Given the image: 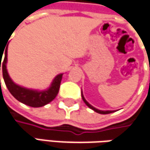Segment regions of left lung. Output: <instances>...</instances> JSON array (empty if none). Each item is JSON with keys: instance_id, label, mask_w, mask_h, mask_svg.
I'll list each match as a JSON object with an SVG mask.
<instances>
[{"instance_id": "1", "label": "left lung", "mask_w": 150, "mask_h": 150, "mask_svg": "<svg viewBox=\"0 0 150 150\" xmlns=\"http://www.w3.org/2000/svg\"><path fill=\"white\" fill-rule=\"evenodd\" d=\"M81 97H82V99H83V100L85 103V105L88 106L89 108H91V110H93L94 111H96V113H99V114H101V115H106V114H110V113H113V112H115V110H98V109H96L95 107H93V106L90 105L86 100L85 99V97L83 96V93H82V91H81Z\"/></svg>"}]
</instances>
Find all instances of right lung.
I'll use <instances>...</instances> for the list:
<instances>
[{
    "mask_svg": "<svg viewBox=\"0 0 150 150\" xmlns=\"http://www.w3.org/2000/svg\"><path fill=\"white\" fill-rule=\"evenodd\" d=\"M7 47L6 48L5 51V57L4 60L1 63V58L3 54H0V70L1 65L2 69L3 79L5 81V84L6 85L7 89L10 93L20 102L23 103L26 105L37 108L41 107L48 103L51 102L56 97L59 90V85L62 80L63 74H59L54 77V79L50 84L48 89L45 91H37L32 89H27L22 87L21 85H16L13 80L11 79L10 75L8 74L6 69V63H7Z\"/></svg>",
    "mask_w": 150,
    "mask_h": 150,
    "instance_id": "1",
    "label": "right lung"
}]
</instances>
